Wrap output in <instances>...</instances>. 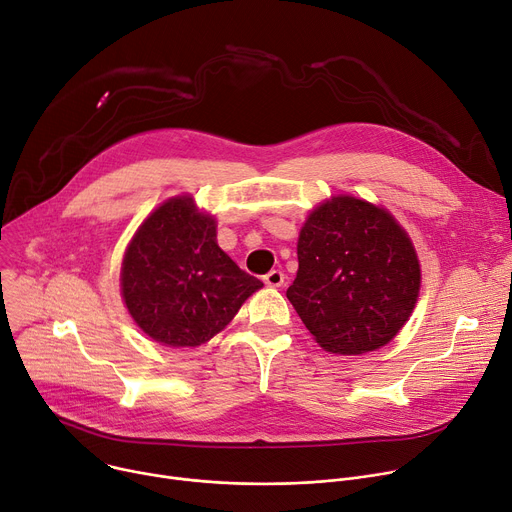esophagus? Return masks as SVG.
<instances>
[{"mask_svg":"<svg viewBox=\"0 0 512 512\" xmlns=\"http://www.w3.org/2000/svg\"><path fill=\"white\" fill-rule=\"evenodd\" d=\"M263 282L271 288H280V286H284V273L280 269H271L269 273L263 275Z\"/></svg>","mask_w":512,"mask_h":512,"instance_id":"esophagus-1","label":"esophagus"}]
</instances>
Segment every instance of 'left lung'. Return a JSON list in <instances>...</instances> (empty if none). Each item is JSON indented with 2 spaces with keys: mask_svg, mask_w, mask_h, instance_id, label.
Segmentation results:
<instances>
[{
  "mask_svg": "<svg viewBox=\"0 0 512 512\" xmlns=\"http://www.w3.org/2000/svg\"><path fill=\"white\" fill-rule=\"evenodd\" d=\"M418 288L421 265L394 216L337 196L300 230L298 273L286 296L322 349L361 355L396 337Z\"/></svg>",
  "mask_w": 512,
  "mask_h": 512,
  "instance_id": "1",
  "label": "left lung"
}]
</instances>
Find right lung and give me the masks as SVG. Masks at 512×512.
Instances as JSON below:
<instances>
[{"instance_id": "add662e5", "label": "right lung", "mask_w": 512, "mask_h": 512, "mask_svg": "<svg viewBox=\"0 0 512 512\" xmlns=\"http://www.w3.org/2000/svg\"><path fill=\"white\" fill-rule=\"evenodd\" d=\"M261 286L218 247L214 218L200 214L188 196L159 206L122 261L128 312L169 347L206 343Z\"/></svg>"}]
</instances>
